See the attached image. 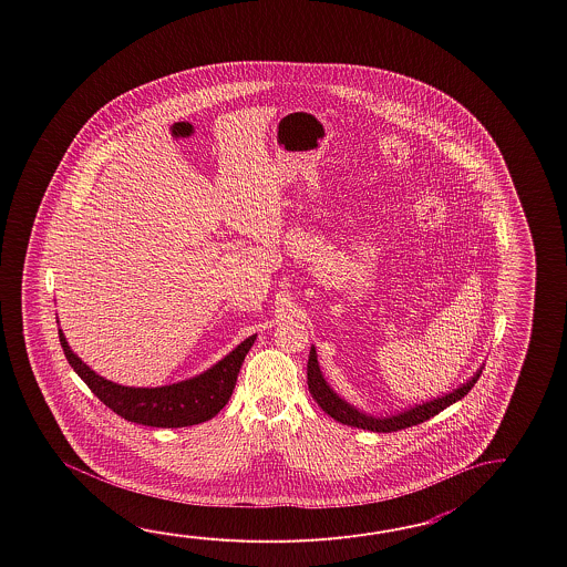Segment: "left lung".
<instances>
[{
	"instance_id": "left-lung-1",
	"label": "left lung",
	"mask_w": 567,
	"mask_h": 567,
	"mask_svg": "<svg viewBox=\"0 0 567 567\" xmlns=\"http://www.w3.org/2000/svg\"><path fill=\"white\" fill-rule=\"evenodd\" d=\"M482 369H484V364H482L481 371H476L472 379H468L458 389H454L452 393L432 399V401H425V403H420V405L401 411V413H395V415H389V417H373V415H367V413H362L357 408H352L350 403H347L342 398H338L337 393L330 389V385L326 383L324 377H322L320 364H318V357H316V349L312 347L310 349V357H308V389H310L312 398L316 399V403L332 420L350 425V427H361V430L377 432V434H391V432H399V430H405V427H411V425L427 422L430 417H434L440 411L446 410L452 403L466 398L472 386L476 385V381L481 379Z\"/></svg>"
}]
</instances>
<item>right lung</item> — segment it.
<instances>
[{"label":"right lung","instance_id":"1","mask_svg":"<svg viewBox=\"0 0 567 567\" xmlns=\"http://www.w3.org/2000/svg\"><path fill=\"white\" fill-rule=\"evenodd\" d=\"M59 338L64 357L73 367L74 373L85 381L93 395L103 401L109 410L115 411L127 422L174 430L208 422L229 403L233 389L237 385V374L241 371L243 361L254 347L257 334L245 338L237 349L230 350L225 359L206 369L205 373L190 377L181 383L154 389L125 386L103 379L74 354L62 330H59Z\"/></svg>","mask_w":567,"mask_h":567}]
</instances>
